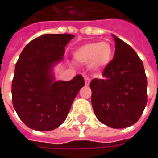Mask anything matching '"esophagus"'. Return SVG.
Returning <instances> with one entry per match:
<instances>
[{
  "instance_id": "esophagus-1",
  "label": "esophagus",
  "mask_w": 158,
  "mask_h": 158,
  "mask_svg": "<svg viewBox=\"0 0 158 158\" xmlns=\"http://www.w3.org/2000/svg\"><path fill=\"white\" fill-rule=\"evenodd\" d=\"M85 85L88 86L89 85V82H90V79L88 77H85Z\"/></svg>"
}]
</instances>
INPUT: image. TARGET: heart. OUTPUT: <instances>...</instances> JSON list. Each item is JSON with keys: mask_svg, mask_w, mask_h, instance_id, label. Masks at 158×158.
<instances>
[{"mask_svg": "<svg viewBox=\"0 0 158 158\" xmlns=\"http://www.w3.org/2000/svg\"><path fill=\"white\" fill-rule=\"evenodd\" d=\"M73 55L77 62L88 63L90 70L97 72L103 70L112 62L114 48L113 44L107 40L91 41L77 47Z\"/></svg>", "mask_w": 158, "mask_h": 158, "instance_id": "heart-1", "label": "heart"}]
</instances>
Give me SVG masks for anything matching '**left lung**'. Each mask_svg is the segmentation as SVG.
Masks as SVG:
<instances>
[{
    "instance_id": "8db88e82",
    "label": "left lung",
    "mask_w": 158,
    "mask_h": 158,
    "mask_svg": "<svg viewBox=\"0 0 158 158\" xmlns=\"http://www.w3.org/2000/svg\"><path fill=\"white\" fill-rule=\"evenodd\" d=\"M115 53L102 79L90 82L91 103L96 118L113 129L135 124L147 102V79L142 61L133 48L113 35Z\"/></svg>"
}]
</instances>
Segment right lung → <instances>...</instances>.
Listing matches in <instances>:
<instances>
[{
    "mask_svg": "<svg viewBox=\"0 0 158 158\" xmlns=\"http://www.w3.org/2000/svg\"><path fill=\"white\" fill-rule=\"evenodd\" d=\"M73 37L45 34L29 42L19 56L12 84V104L19 118L30 129L50 131L59 127L85 85L80 74L62 81L56 80L53 73Z\"/></svg>",
    "mask_w": 158,
    "mask_h": 158,
    "instance_id": "1",
    "label": "right lung"
}]
</instances>
